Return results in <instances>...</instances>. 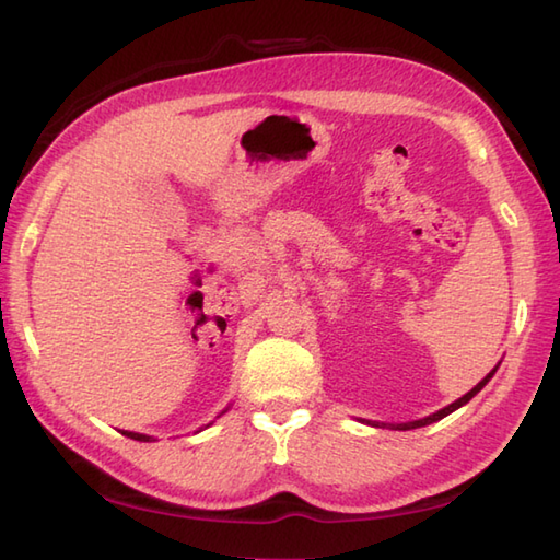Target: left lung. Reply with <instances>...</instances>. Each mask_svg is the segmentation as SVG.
<instances>
[{"instance_id":"8db88e82","label":"left lung","mask_w":560,"mask_h":560,"mask_svg":"<svg viewBox=\"0 0 560 560\" xmlns=\"http://www.w3.org/2000/svg\"><path fill=\"white\" fill-rule=\"evenodd\" d=\"M495 371H498V365L493 368V371L486 375L481 383L477 385V387H471L467 395L464 397H459L457 401H452V404H447L445 409H440V411H435V413H431V416H425V419H419V421H409V423H380V421H365L368 425H375V428H395V431H411V428H421V425H428V423H435V421H440V419H445L447 413H452V411H457L459 407H464V404H467L474 395H479V392L486 387V383H489V380L495 375Z\"/></svg>"}]
</instances>
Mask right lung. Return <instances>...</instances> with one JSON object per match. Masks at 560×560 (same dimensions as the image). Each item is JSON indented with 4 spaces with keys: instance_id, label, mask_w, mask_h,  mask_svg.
<instances>
[{
    "instance_id": "1",
    "label": "right lung",
    "mask_w": 560,
    "mask_h": 560,
    "mask_svg": "<svg viewBox=\"0 0 560 560\" xmlns=\"http://www.w3.org/2000/svg\"><path fill=\"white\" fill-rule=\"evenodd\" d=\"M122 435H127V438H132V440H141V443H151V435H144V433H132V431H122Z\"/></svg>"
}]
</instances>
